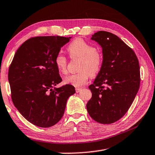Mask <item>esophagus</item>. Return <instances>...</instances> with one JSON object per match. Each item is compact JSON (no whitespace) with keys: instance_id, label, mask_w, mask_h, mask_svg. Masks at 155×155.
Returning a JSON list of instances; mask_svg holds the SVG:
<instances>
[{"instance_id":"obj_1","label":"esophagus","mask_w":155,"mask_h":155,"mask_svg":"<svg viewBox=\"0 0 155 155\" xmlns=\"http://www.w3.org/2000/svg\"><path fill=\"white\" fill-rule=\"evenodd\" d=\"M81 90H82V89L81 88H76V92L78 93V92H80Z\"/></svg>"}]
</instances>
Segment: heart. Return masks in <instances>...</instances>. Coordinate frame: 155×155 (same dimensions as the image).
Instances as JSON below:
<instances>
[{
  "label": "heart",
  "mask_w": 155,
  "mask_h": 155,
  "mask_svg": "<svg viewBox=\"0 0 155 155\" xmlns=\"http://www.w3.org/2000/svg\"><path fill=\"white\" fill-rule=\"evenodd\" d=\"M71 58H80L78 73L69 74L64 78V83L74 87H80L87 83L89 78L95 77L100 72L102 66V53L96 50L91 44L82 38H77L67 47ZM55 65L59 72L66 74L67 72V58L58 53L55 58Z\"/></svg>",
  "instance_id": "b5f03b06"
}]
</instances>
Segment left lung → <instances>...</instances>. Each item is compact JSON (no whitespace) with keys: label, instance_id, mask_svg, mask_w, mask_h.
Wrapping results in <instances>:
<instances>
[{"label":"left lung","instance_id":"8db88e82","mask_svg":"<svg viewBox=\"0 0 155 155\" xmlns=\"http://www.w3.org/2000/svg\"><path fill=\"white\" fill-rule=\"evenodd\" d=\"M102 49L103 63L94 83L87 109L93 119L111 124L130 108L140 83L139 61L130 47L114 34L99 31L91 38Z\"/></svg>","mask_w":155,"mask_h":155}]
</instances>
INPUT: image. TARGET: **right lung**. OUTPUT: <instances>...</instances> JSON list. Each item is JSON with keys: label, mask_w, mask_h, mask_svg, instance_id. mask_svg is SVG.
<instances>
[{"label": "right lung", "mask_w": 155, "mask_h": 155, "mask_svg": "<svg viewBox=\"0 0 155 155\" xmlns=\"http://www.w3.org/2000/svg\"><path fill=\"white\" fill-rule=\"evenodd\" d=\"M72 37L59 36L30 38L17 50L8 80L14 106L29 122L41 127L55 125L63 117L71 85L55 87L61 81L55 58Z\"/></svg>", "instance_id": "obj_1"}]
</instances>
